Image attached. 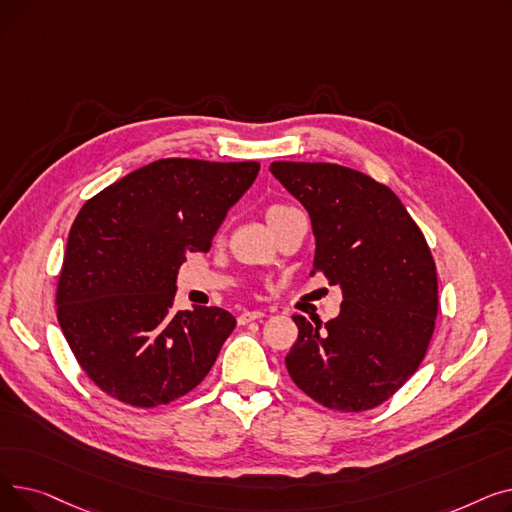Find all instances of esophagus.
Segmentation results:
<instances>
[{
  "instance_id": "obj_1",
  "label": "esophagus",
  "mask_w": 512,
  "mask_h": 512,
  "mask_svg": "<svg viewBox=\"0 0 512 512\" xmlns=\"http://www.w3.org/2000/svg\"><path fill=\"white\" fill-rule=\"evenodd\" d=\"M261 317H265V313H263V311H242V313L238 315V324H240V326H247L249 321L261 319Z\"/></svg>"
}]
</instances>
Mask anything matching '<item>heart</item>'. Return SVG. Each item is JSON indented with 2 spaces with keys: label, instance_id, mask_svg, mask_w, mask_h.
<instances>
[{
  "label": "heart",
  "instance_id": "obj_1",
  "mask_svg": "<svg viewBox=\"0 0 512 512\" xmlns=\"http://www.w3.org/2000/svg\"><path fill=\"white\" fill-rule=\"evenodd\" d=\"M288 205H272L270 209H267V215H270V213H274V211H280V209H286Z\"/></svg>",
  "mask_w": 512,
  "mask_h": 512
}]
</instances>
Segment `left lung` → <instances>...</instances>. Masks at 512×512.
<instances>
[{"mask_svg": "<svg viewBox=\"0 0 512 512\" xmlns=\"http://www.w3.org/2000/svg\"><path fill=\"white\" fill-rule=\"evenodd\" d=\"M270 172L309 211L311 274L340 286V315H294L292 382L319 405L369 411L421 365L438 315L436 263L405 205L371 176L338 164L274 161Z\"/></svg>", "mask_w": 512, "mask_h": 512, "instance_id": "1", "label": "left lung"}]
</instances>
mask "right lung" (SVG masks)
Returning <instances> with one entry per match:
<instances>
[{"mask_svg":"<svg viewBox=\"0 0 512 512\" xmlns=\"http://www.w3.org/2000/svg\"><path fill=\"white\" fill-rule=\"evenodd\" d=\"M257 161L168 157L91 197L68 234L58 280L60 328L89 380L151 409L197 388L236 319L220 307L174 311L176 274L207 253Z\"/></svg>","mask_w":512,"mask_h":512,"instance_id":"add662e5","label":"right lung"}]
</instances>
